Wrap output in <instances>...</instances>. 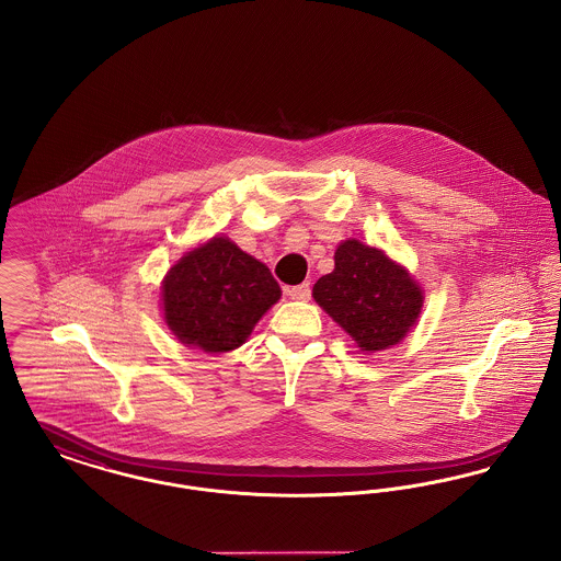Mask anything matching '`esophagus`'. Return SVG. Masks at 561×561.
<instances>
[{
  "mask_svg": "<svg viewBox=\"0 0 561 561\" xmlns=\"http://www.w3.org/2000/svg\"><path fill=\"white\" fill-rule=\"evenodd\" d=\"M288 296L294 298V300H309V296H311V284H309V282H302V284H298V286H293V288L288 290Z\"/></svg>",
  "mask_w": 561,
  "mask_h": 561,
  "instance_id": "esophagus-1",
  "label": "esophagus"
}]
</instances>
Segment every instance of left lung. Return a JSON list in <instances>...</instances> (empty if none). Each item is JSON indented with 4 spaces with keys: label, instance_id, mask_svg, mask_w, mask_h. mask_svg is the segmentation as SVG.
<instances>
[{
    "label": "left lung",
    "instance_id": "left-lung-1",
    "mask_svg": "<svg viewBox=\"0 0 561 561\" xmlns=\"http://www.w3.org/2000/svg\"><path fill=\"white\" fill-rule=\"evenodd\" d=\"M313 298L366 353L403 341L423 307V290L412 275L359 240L336 248L334 271L318 279Z\"/></svg>",
    "mask_w": 561,
    "mask_h": 561
}]
</instances>
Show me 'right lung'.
Wrapping results in <instances>:
<instances>
[{"instance_id": "right-lung-1", "label": "right lung", "mask_w": 561, "mask_h": 561, "mask_svg": "<svg viewBox=\"0 0 561 561\" xmlns=\"http://www.w3.org/2000/svg\"><path fill=\"white\" fill-rule=\"evenodd\" d=\"M279 296L267 265L222 236L193 248L161 284L168 328L181 343L206 353L241 347Z\"/></svg>"}]
</instances>
